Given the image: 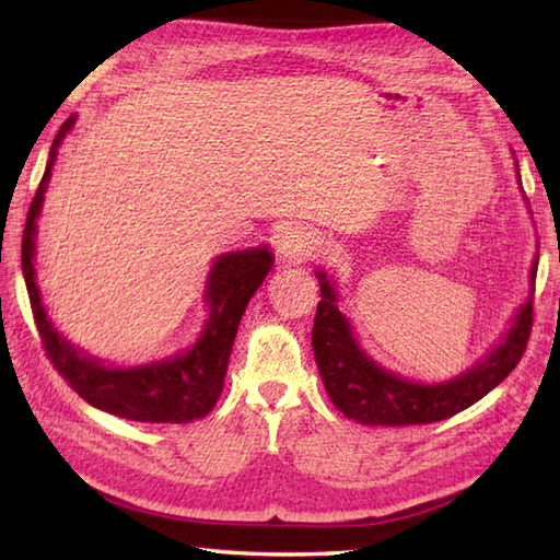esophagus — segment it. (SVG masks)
Masks as SVG:
<instances>
[{
	"instance_id": "esophagus-1",
	"label": "esophagus",
	"mask_w": 560,
	"mask_h": 560,
	"mask_svg": "<svg viewBox=\"0 0 560 560\" xmlns=\"http://www.w3.org/2000/svg\"><path fill=\"white\" fill-rule=\"evenodd\" d=\"M316 248V236L310 226H288L278 234V254L288 260H304Z\"/></svg>"
}]
</instances>
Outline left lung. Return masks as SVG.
Instances as JSON below:
<instances>
[{
    "instance_id": "1",
    "label": "left lung",
    "mask_w": 560,
    "mask_h": 560,
    "mask_svg": "<svg viewBox=\"0 0 560 560\" xmlns=\"http://www.w3.org/2000/svg\"><path fill=\"white\" fill-rule=\"evenodd\" d=\"M520 176V168H517ZM539 258V256H536ZM534 260L529 278H536ZM322 302L312 328L314 358L334 406L362 425H425L452 418L474 406L517 368L532 334V296L520 306L512 328L471 370L442 384H420L376 364L360 348L346 314L338 310V292L318 270Z\"/></svg>"
}]
</instances>
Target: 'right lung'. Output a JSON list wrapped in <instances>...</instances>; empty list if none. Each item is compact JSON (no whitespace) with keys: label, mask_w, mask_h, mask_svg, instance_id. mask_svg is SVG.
<instances>
[{"label":"right lung","mask_w":560,"mask_h":560,"mask_svg":"<svg viewBox=\"0 0 560 560\" xmlns=\"http://www.w3.org/2000/svg\"><path fill=\"white\" fill-rule=\"evenodd\" d=\"M74 120V116L67 118L60 132L55 135L48 166H45L36 198L28 208L24 238H21V268H24L31 310L45 355L86 404L106 410V413L140 420V423H190L196 418H205L224 389V374L238 322H242L250 296L270 272L272 254L268 246H258L217 256L208 284H205V302L210 306V316L200 338L186 352L140 364V368H110L98 358L86 355L48 318L36 284V264H33L36 260V220L43 208L45 188L52 176L57 147L72 130Z\"/></svg>","instance_id":"obj_1"}]
</instances>
